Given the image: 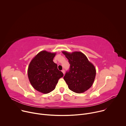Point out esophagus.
Listing matches in <instances>:
<instances>
[{
    "label": "esophagus",
    "mask_w": 126,
    "mask_h": 126,
    "mask_svg": "<svg viewBox=\"0 0 126 126\" xmlns=\"http://www.w3.org/2000/svg\"><path fill=\"white\" fill-rule=\"evenodd\" d=\"M62 73H63V74H65V70H64V69H63V70H62Z\"/></svg>",
    "instance_id": "34e87169"
}]
</instances>
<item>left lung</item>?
Returning a JSON list of instances; mask_svg holds the SVG:
<instances>
[{
  "mask_svg": "<svg viewBox=\"0 0 126 126\" xmlns=\"http://www.w3.org/2000/svg\"><path fill=\"white\" fill-rule=\"evenodd\" d=\"M70 65L64 79L71 91L77 93L85 92L90 88L96 76V68L81 52L62 51Z\"/></svg>",
  "mask_w": 126,
  "mask_h": 126,
  "instance_id": "obj_1",
  "label": "left lung"
}]
</instances>
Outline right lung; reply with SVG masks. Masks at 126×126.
<instances>
[{
	"label": "right lung",
	"instance_id": "right-lung-1",
	"mask_svg": "<svg viewBox=\"0 0 126 126\" xmlns=\"http://www.w3.org/2000/svg\"><path fill=\"white\" fill-rule=\"evenodd\" d=\"M56 53L42 51L30 62L28 77L32 87L37 91L47 94L55 89L58 80L63 76L57 65L53 61Z\"/></svg>",
	"mask_w": 126,
	"mask_h": 126
}]
</instances>
